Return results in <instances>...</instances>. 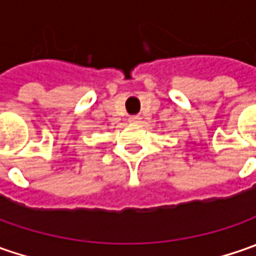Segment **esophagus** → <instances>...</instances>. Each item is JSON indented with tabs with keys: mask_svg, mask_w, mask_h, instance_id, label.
I'll list each match as a JSON object with an SVG mask.
<instances>
[{
	"mask_svg": "<svg viewBox=\"0 0 256 256\" xmlns=\"http://www.w3.org/2000/svg\"><path fill=\"white\" fill-rule=\"evenodd\" d=\"M130 122L131 124L141 122V116H140V115H132V116H130Z\"/></svg>",
	"mask_w": 256,
	"mask_h": 256,
	"instance_id": "esophagus-1",
	"label": "esophagus"
}]
</instances>
